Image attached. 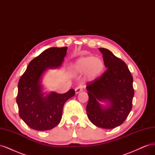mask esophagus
Here are the masks:
<instances>
[{
    "label": "esophagus",
    "instance_id": "obj_1",
    "mask_svg": "<svg viewBox=\"0 0 155 155\" xmlns=\"http://www.w3.org/2000/svg\"><path fill=\"white\" fill-rule=\"evenodd\" d=\"M83 87L82 85H79L76 88V89H75V91H76V94H78L80 92L83 91Z\"/></svg>",
    "mask_w": 155,
    "mask_h": 155
}]
</instances>
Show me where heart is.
Here are the masks:
<instances>
[{
	"label": "heart",
	"mask_w": 155,
	"mask_h": 155,
	"mask_svg": "<svg viewBox=\"0 0 155 155\" xmlns=\"http://www.w3.org/2000/svg\"><path fill=\"white\" fill-rule=\"evenodd\" d=\"M105 68L104 61L101 58L90 55L76 60L70 67V71L74 75L85 74L88 79L93 81L101 76Z\"/></svg>",
	"instance_id": "1"
}]
</instances>
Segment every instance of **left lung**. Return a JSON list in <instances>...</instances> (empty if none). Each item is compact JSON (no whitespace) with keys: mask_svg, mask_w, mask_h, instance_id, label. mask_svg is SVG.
Returning <instances> with one entry per match:
<instances>
[{"mask_svg":"<svg viewBox=\"0 0 155 155\" xmlns=\"http://www.w3.org/2000/svg\"><path fill=\"white\" fill-rule=\"evenodd\" d=\"M99 50L107 68L100 77L87 84V113L98 127L113 129L124 122L132 109L133 78L122 60L106 48ZM100 101L108 102V106L104 107Z\"/></svg>","mask_w":155,"mask_h":155,"instance_id":"left-lung-1","label":"left lung"}]
</instances>
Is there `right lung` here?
<instances>
[{"mask_svg":"<svg viewBox=\"0 0 155 155\" xmlns=\"http://www.w3.org/2000/svg\"><path fill=\"white\" fill-rule=\"evenodd\" d=\"M67 47L45 50L31 60L18 83L17 104L20 118L32 129H53L62 118L64 104L75 95L73 88L64 94L52 92L44 96L41 77L47 68L61 66Z\"/></svg>","mask_w":155,"mask_h":155,"instance_id":"add662e5","label":"right lung"}]
</instances>
